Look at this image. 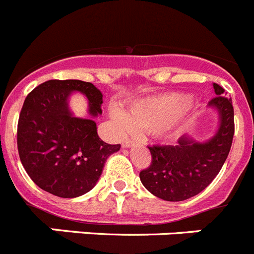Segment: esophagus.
<instances>
[{"instance_id": "1", "label": "esophagus", "mask_w": 254, "mask_h": 254, "mask_svg": "<svg viewBox=\"0 0 254 254\" xmlns=\"http://www.w3.org/2000/svg\"><path fill=\"white\" fill-rule=\"evenodd\" d=\"M134 143L133 140H129V138H123L122 140V146L123 147H129Z\"/></svg>"}]
</instances>
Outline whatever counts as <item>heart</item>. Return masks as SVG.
<instances>
[{"instance_id":"b5f03b06","label":"heart","mask_w":254,"mask_h":254,"mask_svg":"<svg viewBox=\"0 0 254 254\" xmlns=\"http://www.w3.org/2000/svg\"><path fill=\"white\" fill-rule=\"evenodd\" d=\"M190 96L182 94H163L134 102L126 114L114 108L112 118L121 131L127 129H145L152 131L159 137H170L176 132L172 123L190 105Z\"/></svg>"}]
</instances>
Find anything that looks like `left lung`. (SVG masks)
<instances>
[{
  "instance_id": "obj_1",
  "label": "left lung",
  "mask_w": 254,
  "mask_h": 254,
  "mask_svg": "<svg viewBox=\"0 0 254 254\" xmlns=\"http://www.w3.org/2000/svg\"><path fill=\"white\" fill-rule=\"evenodd\" d=\"M216 96L208 107L219 112L220 126L212 138L196 142L185 134L176 146H149L151 163L140 172L149 192L164 201H185L205 190L223 168L234 136V108L224 89L214 84Z\"/></svg>"
}]
</instances>
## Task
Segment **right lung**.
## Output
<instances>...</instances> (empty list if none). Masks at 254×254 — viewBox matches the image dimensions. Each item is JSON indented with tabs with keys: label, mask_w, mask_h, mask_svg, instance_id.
<instances>
[{
	"label": "right lung",
	"mask_w": 254,
	"mask_h": 254,
	"mask_svg": "<svg viewBox=\"0 0 254 254\" xmlns=\"http://www.w3.org/2000/svg\"><path fill=\"white\" fill-rule=\"evenodd\" d=\"M72 91L86 95L91 117L102 114L103 95L91 82L49 80L28 94L17 123L22 167L38 187L64 198L94 188L109 155L121 149L102 141L93 120L72 116L67 104Z\"/></svg>",
	"instance_id": "1"
}]
</instances>
